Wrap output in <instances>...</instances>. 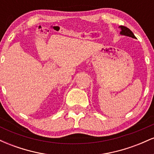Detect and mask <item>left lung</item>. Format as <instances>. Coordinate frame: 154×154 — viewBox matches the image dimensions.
<instances>
[{
    "instance_id": "8db88e82",
    "label": "left lung",
    "mask_w": 154,
    "mask_h": 154,
    "mask_svg": "<svg viewBox=\"0 0 154 154\" xmlns=\"http://www.w3.org/2000/svg\"><path fill=\"white\" fill-rule=\"evenodd\" d=\"M119 28L120 29V30H121L120 31V34L122 35H125V36L130 37V38H136L135 36L133 34V32H132L129 28L126 27V26H119Z\"/></svg>"
}]
</instances>
